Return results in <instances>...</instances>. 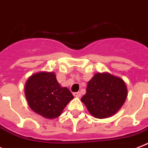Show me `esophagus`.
I'll return each mask as SVG.
<instances>
[{
    "mask_svg": "<svg viewBox=\"0 0 148 148\" xmlns=\"http://www.w3.org/2000/svg\"><path fill=\"white\" fill-rule=\"evenodd\" d=\"M73 95H74L75 97H79L80 96H81V94H80V92H79V91H78V92H74V93H73Z\"/></svg>",
    "mask_w": 148,
    "mask_h": 148,
    "instance_id": "1",
    "label": "esophagus"
}]
</instances>
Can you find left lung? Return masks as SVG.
Wrapping results in <instances>:
<instances>
[{
	"label": "left lung",
	"instance_id": "8db88e82",
	"mask_svg": "<svg viewBox=\"0 0 148 148\" xmlns=\"http://www.w3.org/2000/svg\"><path fill=\"white\" fill-rule=\"evenodd\" d=\"M127 95V87L123 79L108 73H98L88 82L86 94L81 101L91 115L104 119L118 112Z\"/></svg>",
	"mask_w": 148,
	"mask_h": 148
}]
</instances>
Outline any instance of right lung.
Returning <instances> with one entry per match:
<instances>
[{"label":"right lung","mask_w":148,"mask_h":148,"mask_svg":"<svg viewBox=\"0 0 148 148\" xmlns=\"http://www.w3.org/2000/svg\"><path fill=\"white\" fill-rule=\"evenodd\" d=\"M25 95L29 107L47 119L60 116L74 97L67 88L61 87L52 72H40L29 77L25 82Z\"/></svg>","instance_id":"right-lung-1"}]
</instances>
